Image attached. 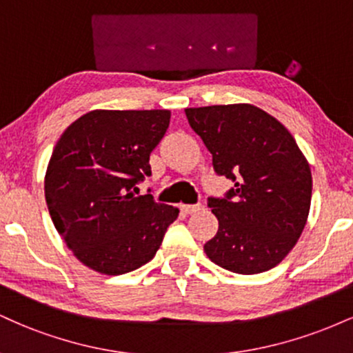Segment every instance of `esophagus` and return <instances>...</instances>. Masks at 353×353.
<instances>
[{
	"label": "esophagus",
	"mask_w": 353,
	"mask_h": 353,
	"mask_svg": "<svg viewBox=\"0 0 353 353\" xmlns=\"http://www.w3.org/2000/svg\"><path fill=\"white\" fill-rule=\"evenodd\" d=\"M204 209V205L201 204V202H197V204H182L181 205V210L184 214H194V212H199V210Z\"/></svg>",
	"instance_id": "esophagus-1"
}]
</instances>
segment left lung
<instances>
[{"mask_svg": "<svg viewBox=\"0 0 353 353\" xmlns=\"http://www.w3.org/2000/svg\"><path fill=\"white\" fill-rule=\"evenodd\" d=\"M212 154L217 176L234 185L209 197L219 221L204 250L236 274L272 269L297 244L310 209L312 174L297 143L275 117L252 104L185 109Z\"/></svg>", "mask_w": 353, "mask_h": 353, "instance_id": "1", "label": "left lung"}]
</instances>
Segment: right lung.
Segmentation results:
<instances>
[{
	"label": "right lung",
	"instance_id": "obj_1",
	"mask_svg": "<svg viewBox=\"0 0 353 353\" xmlns=\"http://www.w3.org/2000/svg\"><path fill=\"white\" fill-rule=\"evenodd\" d=\"M169 121L165 109L91 111L54 145L46 204L59 236L89 269L121 275L148 264L179 216L151 194L137 196Z\"/></svg>",
	"mask_w": 353,
	"mask_h": 353
}]
</instances>
